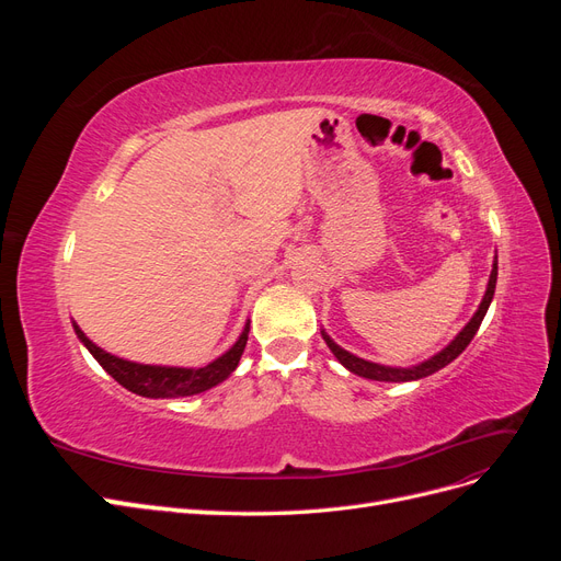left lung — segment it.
I'll list each match as a JSON object with an SVG mask.
<instances>
[{
  "mask_svg": "<svg viewBox=\"0 0 561 561\" xmlns=\"http://www.w3.org/2000/svg\"><path fill=\"white\" fill-rule=\"evenodd\" d=\"M496 276H499V257H494V266H491L489 283H486V293H484V297L480 301L478 311H474V316L468 320V325L461 332H458L443 351L435 353L433 358L423 360L419 365H412V367H388V365H379V363H369V360L358 358V355H353L346 348L339 346L325 330H320V334H322V339H325V344L330 346V351L334 353V358L342 363L348 371H353V375L371 379V381H396V383H400V381H416V379H423V377H428V375H435L437 369H443L445 365L456 360L458 355L466 351V346L472 342V336L478 334V330L482 325V320L486 316V309H489L491 299H494Z\"/></svg>",
  "mask_w": 561,
  "mask_h": 561,
  "instance_id": "1",
  "label": "left lung"
}]
</instances>
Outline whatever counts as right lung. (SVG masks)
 I'll list each match as a JSON object with an SVG mask.
<instances>
[{"label":"right lung","mask_w":561,"mask_h":561,"mask_svg":"<svg viewBox=\"0 0 561 561\" xmlns=\"http://www.w3.org/2000/svg\"><path fill=\"white\" fill-rule=\"evenodd\" d=\"M72 328L79 336V342L91 351L93 358L103 365L107 375L128 388L130 393L142 396V398H186V396H198L203 390H210L213 386L222 383L231 377V371L239 367L241 355L248 344V332H250V320L241 336L236 339V344L208 363L206 367H168V365H142V363H130L124 358H116V355L95 346L91 339L81 332L77 322Z\"/></svg>","instance_id":"obj_1"}]
</instances>
